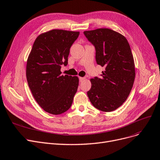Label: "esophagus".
<instances>
[{
    "label": "esophagus",
    "instance_id": "34e87169",
    "mask_svg": "<svg viewBox=\"0 0 160 160\" xmlns=\"http://www.w3.org/2000/svg\"><path fill=\"white\" fill-rule=\"evenodd\" d=\"M85 79H86V78H84V77H79L80 82H82L83 80H84Z\"/></svg>",
    "mask_w": 160,
    "mask_h": 160
}]
</instances>
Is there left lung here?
<instances>
[{"instance_id":"obj_1","label":"left lung","mask_w":160,"mask_h":160,"mask_svg":"<svg viewBox=\"0 0 160 160\" xmlns=\"http://www.w3.org/2000/svg\"><path fill=\"white\" fill-rule=\"evenodd\" d=\"M95 49L97 65L105 67L101 77L90 80L87 92L92 105L103 112H111L126 101L133 87L135 64L126 37L107 28L84 32Z\"/></svg>"}]
</instances>
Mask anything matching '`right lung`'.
I'll use <instances>...</instances> for the list:
<instances>
[{
  "label": "right lung",
  "mask_w": 160,
  "mask_h": 160,
  "mask_svg": "<svg viewBox=\"0 0 160 160\" xmlns=\"http://www.w3.org/2000/svg\"><path fill=\"white\" fill-rule=\"evenodd\" d=\"M79 32L53 29L40 34L27 62L29 87L37 103L46 112L58 115L72 105L77 92V76L62 75L61 65L68 64L70 48Z\"/></svg>",
  "instance_id": "add662e5"
}]
</instances>
